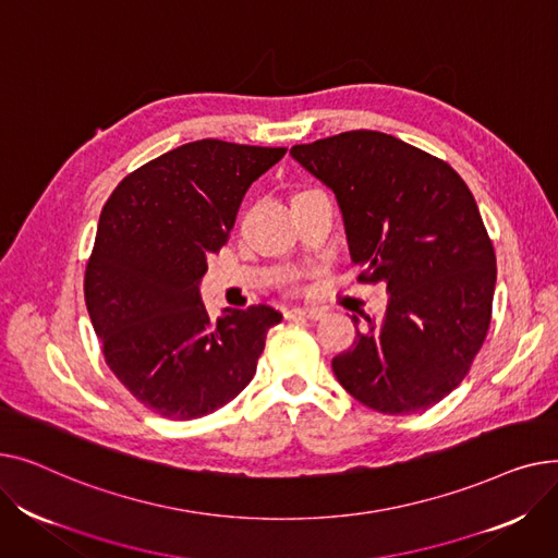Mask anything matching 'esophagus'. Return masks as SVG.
<instances>
[{
	"instance_id": "1",
	"label": "esophagus",
	"mask_w": 558,
	"mask_h": 558,
	"mask_svg": "<svg viewBox=\"0 0 558 558\" xmlns=\"http://www.w3.org/2000/svg\"><path fill=\"white\" fill-rule=\"evenodd\" d=\"M326 312L318 310V307H291L287 310V318H312V320H318L324 318Z\"/></svg>"
}]
</instances>
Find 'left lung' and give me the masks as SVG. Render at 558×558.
Segmentation results:
<instances>
[{
    "instance_id": "1",
    "label": "left lung",
    "mask_w": 558,
    "mask_h": 558,
    "mask_svg": "<svg viewBox=\"0 0 558 558\" xmlns=\"http://www.w3.org/2000/svg\"><path fill=\"white\" fill-rule=\"evenodd\" d=\"M289 154L335 192L360 280L391 296L332 360L339 385L375 412H425L461 385L490 326L497 269L475 196L448 162L379 131Z\"/></svg>"
}]
</instances>
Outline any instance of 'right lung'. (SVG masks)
Listing matches in <instances>:
<instances>
[{
    "instance_id": "right-lung-1",
    "label": "right lung",
    "mask_w": 558,
    "mask_h": 558,
    "mask_svg": "<svg viewBox=\"0 0 558 558\" xmlns=\"http://www.w3.org/2000/svg\"><path fill=\"white\" fill-rule=\"evenodd\" d=\"M284 146L196 140L142 165L106 201L85 267V305L114 377L158 416L213 414L255 375L282 314L269 305L213 318L198 284L253 181Z\"/></svg>"
}]
</instances>
